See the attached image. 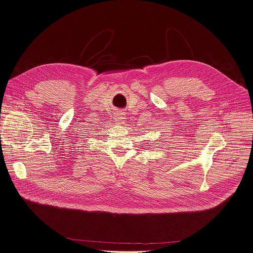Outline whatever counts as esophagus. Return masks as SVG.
I'll list each match as a JSON object with an SVG mask.
<instances>
[{"label":"esophagus","mask_w":253,"mask_h":253,"mask_svg":"<svg viewBox=\"0 0 253 253\" xmlns=\"http://www.w3.org/2000/svg\"><path fill=\"white\" fill-rule=\"evenodd\" d=\"M115 121L118 122V124H124L125 115L122 113H117L116 115H115Z\"/></svg>","instance_id":"1"}]
</instances>
